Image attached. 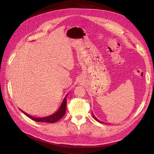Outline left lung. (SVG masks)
<instances>
[{
  "label": "left lung",
  "mask_w": 154,
  "mask_h": 154,
  "mask_svg": "<svg viewBox=\"0 0 154 154\" xmlns=\"http://www.w3.org/2000/svg\"><path fill=\"white\" fill-rule=\"evenodd\" d=\"M92 116H93V118H94L96 121H97V122H100V123H102V122H100V121H99L98 119H97L96 117H95V116H94V114H93V113H92ZM105 124H106V123H105Z\"/></svg>",
  "instance_id": "8db88e82"
}]
</instances>
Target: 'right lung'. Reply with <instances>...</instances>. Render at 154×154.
<instances>
[{
	"instance_id": "1",
	"label": "right lung",
	"mask_w": 154,
	"mask_h": 154,
	"mask_svg": "<svg viewBox=\"0 0 154 154\" xmlns=\"http://www.w3.org/2000/svg\"><path fill=\"white\" fill-rule=\"evenodd\" d=\"M68 95V93L67 95L65 97V98L63 100L62 103L60 106V109L58 110L57 112H56L55 113L53 114L52 115L49 116H46V117L44 118H35V117H32L31 116H29L25 112L22 111L20 110L23 113L26 114L27 117H29L30 119L35 121V122H45V123H55L58 122V120L61 119L63 116L66 114V105H67V97Z\"/></svg>"
}]
</instances>
